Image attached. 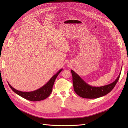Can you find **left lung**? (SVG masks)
Here are the masks:
<instances>
[{"mask_svg":"<svg viewBox=\"0 0 128 128\" xmlns=\"http://www.w3.org/2000/svg\"><path fill=\"white\" fill-rule=\"evenodd\" d=\"M71 72L72 76L74 90L76 94L82 98L95 99L106 95L113 90L119 80L121 70L118 78L113 83L99 87L90 86L74 71L71 70Z\"/></svg>","mask_w":128,"mask_h":128,"instance_id":"8db88e82","label":"left lung"}]
</instances>
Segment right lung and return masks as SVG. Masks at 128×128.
<instances>
[{
    "mask_svg": "<svg viewBox=\"0 0 128 128\" xmlns=\"http://www.w3.org/2000/svg\"><path fill=\"white\" fill-rule=\"evenodd\" d=\"M62 70V69H61L60 70L58 71V72L53 75L51 78L50 79L48 82L45 84L44 86H42L40 88L37 89L36 90H34L31 92H22L21 91H18L16 90L12 86L10 83L8 82L10 87L15 94H16L18 96H21V97L24 98L26 100H30L32 102H37L40 101V100L45 99L51 94L52 91L53 86L55 80L57 77L58 75L59 74V73Z\"/></svg>",
    "mask_w": 128,
    "mask_h": 128,
    "instance_id": "1",
    "label": "right lung"
}]
</instances>
